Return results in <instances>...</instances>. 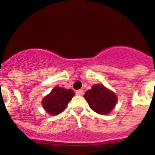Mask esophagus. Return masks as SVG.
Returning a JSON list of instances; mask_svg holds the SVG:
<instances>
[{
    "label": "esophagus",
    "instance_id": "obj_1",
    "mask_svg": "<svg viewBox=\"0 0 155 155\" xmlns=\"http://www.w3.org/2000/svg\"><path fill=\"white\" fill-rule=\"evenodd\" d=\"M83 94H84L83 90H77V91H76V94L78 95V96H82V95H83Z\"/></svg>",
    "mask_w": 155,
    "mask_h": 155
}]
</instances>
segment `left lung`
I'll return each instance as SVG.
<instances>
[{"instance_id":"1","label":"left lung","mask_w":155,"mask_h":155,"mask_svg":"<svg viewBox=\"0 0 155 155\" xmlns=\"http://www.w3.org/2000/svg\"><path fill=\"white\" fill-rule=\"evenodd\" d=\"M92 110L101 115H107L115 107L116 95L102 85H94L84 95Z\"/></svg>"}]
</instances>
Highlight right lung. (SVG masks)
<instances>
[{
  "instance_id": "right-lung-1",
  "label": "right lung",
  "mask_w": 155,
  "mask_h": 155,
  "mask_svg": "<svg viewBox=\"0 0 155 155\" xmlns=\"http://www.w3.org/2000/svg\"><path fill=\"white\" fill-rule=\"evenodd\" d=\"M75 93L71 89L55 87L49 94L43 98V107L51 115H58L66 109L68 103L74 96Z\"/></svg>"
}]
</instances>
